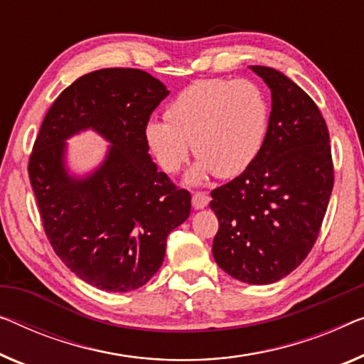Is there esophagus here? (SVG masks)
Instances as JSON below:
<instances>
[{"instance_id":"esophagus-1","label":"esophagus","mask_w":364,"mask_h":364,"mask_svg":"<svg viewBox=\"0 0 364 364\" xmlns=\"http://www.w3.org/2000/svg\"><path fill=\"white\" fill-rule=\"evenodd\" d=\"M209 204V196L205 193H194L193 194V208L204 209Z\"/></svg>"}]
</instances>
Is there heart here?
I'll use <instances>...</instances> for the list:
<instances>
[{"instance_id":"obj_1","label":"heart","mask_w":364,"mask_h":364,"mask_svg":"<svg viewBox=\"0 0 364 364\" xmlns=\"http://www.w3.org/2000/svg\"><path fill=\"white\" fill-rule=\"evenodd\" d=\"M271 107L264 91L250 80H199L178 93L168 121H149L145 139L165 171L175 173L189 155L198 161L188 183L210 175L234 178L250 166L269 130Z\"/></svg>"}]
</instances>
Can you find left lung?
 Here are the masks:
<instances>
[{
	"mask_svg": "<svg viewBox=\"0 0 364 364\" xmlns=\"http://www.w3.org/2000/svg\"><path fill=\"white\" fill-rule=\"evenodd\" d=\"M271 90L267 142L235 180L215 188V263L248 284L283 279L316 243L333 188L328 129L312 97L278 70L250 67Z\"/></svg>",
	"mask_w": 364,
	"mask_h": 364,
	"instance_id": "1",
	"label": "left lung"
}]
</instances>
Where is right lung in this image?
Wrapping results in <instances>:
<instances>
[{
    "label": "right lung",
    "instance_id": "1",
    "mask_svg": "<svg viewBox=\"0 0 364 364\" xmlns=\"http://www.w3.org/2000/svg\"><path fill=\"white\" fill-rule=\"evenodd\" d=\"M166 86L137 68H102L73 81L43 117L29 178L43 230L85 283L109 292L139 289L160 269L166 237L191 213V194L151 161L145 126ZM95 129L112 145L102 165L75 177L66 139Z\"/></svg>",
    "mask_w": 364,
    "mask_h": 364
}]
</instances>
